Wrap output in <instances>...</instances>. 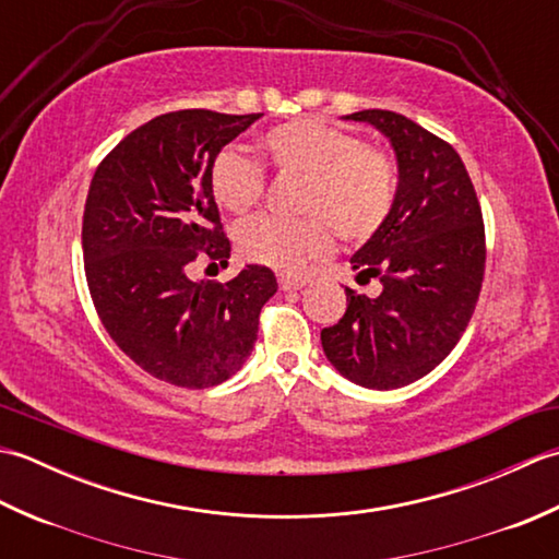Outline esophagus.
I'll return each mask as SVG.
<instances>
[{"label":"esophagus","mask_w":559,"mask_h":559,"mask_svg":"<svg viewBox=\"0 0 559 559\" xmlns=\"http://www.w3.org/2000/svg\"><path fill=\"white\" fill-rule=\"evenodd\" d=\"M278 286L281 290H300L307 286V276L302 273H278Z\"/></svg>","instance_id":"1"}]
</instances>
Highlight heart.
Instances as JSON below:
<instances>
[{
	"instance_id": "1",
	"label": "heart",
	"mask_w": 559,
	"mask_h": 559,
	"mask_svg": "<svg viewBox=\"0 0 559 559\" xmlns=\"http://www.w3.org/2000/svg\"><path fill=\"white\" fill-rule=\"evenodd\" d=\"M271 168L281 177H302L298 213L286 221L259 216L237 230V249L254 264L293 271L326 257L336 233L365 242L384 228L399 199L394 153L348 127L322 117H298L269 129L261 139ZM211 194L233 216L259 206L266 180L261 165L237 148H223L211 163Z\"/></svg>"
}]
</instances>
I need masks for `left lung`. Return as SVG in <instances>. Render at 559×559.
<instances>
[{"label": "left lung", "instance_id": "obj_1", "mask_svg": "<svg viewBox=\"0 0 559 559\" xmlns=\"http://www.w3.org/2000/svg\"><path fill=\"white\" fill-rule=\"evenodd\" d=\"M348 120L386 134L399 160V199L384 228L350 264L365 298L346 288L348 310L322 329L329 362L367 389H399L432 372L466 331L485 276V225L466 165L444 139L391 110Z\"/></svg>", "mask_w": 559, "mask_h": 559}]
</instances>
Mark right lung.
Returning <instances> with one entry per match:
<instances>
[{"instance_id":"obj_1","label":"right lung","mask_w":559,"mask_h":559,"mask_svg":"<svg viewBox=\"0 0 559 559\" xmlns=\"http://www.w3.org/2000/svg\"><path fill=\"white\" fill-rule=\"evenodd\" d=\"M259 117H153L100 160L88 187L81 245L91 300L120 350L175 386L209 389L240 370L261 307L278 290L259 264L228 283L189 278L199 257L228 264L211 163Z\"/></svg>"}]
</instances>
